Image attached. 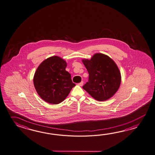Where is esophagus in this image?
<instances>
[{
  "mask_svg": "<svg viewBox=\"0 0 155 155\" xmlns=\"http://www.w3.org/2000/svg\"><path fill=\"white\" fill-rule=\"evenodd\" d=\"M78 85H79V86H82V85H83V81H82L81 82L79 83H78Z\"/></svg>",
  "mask_w": 155,
  "mask_h": 155,
  "instance_id": "1",
  "label": "esophagus"
}]
</instances>
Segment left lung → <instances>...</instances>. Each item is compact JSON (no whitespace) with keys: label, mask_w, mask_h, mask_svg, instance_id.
I'll return each mask as SVG.
<instances>
[{"label":"left lung","mask_w":155,"mask_h":155,"mask_svg":"<svg viewBox=\"0 0 155 155\" xmlns=\"http://www.w3.org/2000/svg\"><path fill=\"white\" fill-rule=\"evenodd\" d=\"M89 73L88 82L83 88L98 101L113 97L121 83L120 71L114 61L105 54H96L88 60H83Z\"/></svg>","instance_id":"1"}]
</instances>
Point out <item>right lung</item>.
<instances>
[{"mask_svg":"<svg viewBox=\"0 0 155 155\" xmlns=\"http://www.w3.org/2000/svg\"><path fill=\"white\" fill-rule=\"evenodd\" d=\"M66 62L58 56L44 61L35 72L34 84L38 94L48 103L57 104L63 101L76 84L66 71Z\"/></svg>","mask_w":155,"mask_h":155,"instance_id":"right-lung-1","label":"right lung"}]
</instances>
